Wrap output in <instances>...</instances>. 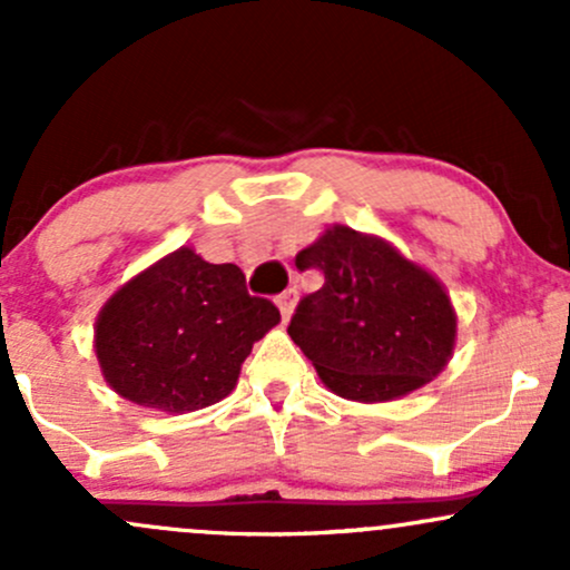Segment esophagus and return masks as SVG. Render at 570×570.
Wrapping results in <instances>:
<instances>
[{
    "instance_id": "1",
    "label": "esophagus",
    "mask_w": 570,
    "mask_h": 570,
    "mask_svg": "<svg viewBox=\"0 0 570 570\" xmlns=\"http://www.w3.org/2000/svg\"><path fill=\"white\" fill-rule=\"evenodd\" d=\"M294 303H297V292H294V289L281 292L278 297H276V305H278L281 316H284V322H289V316H292V311H294Z\"/></svg>"
}]
</instances>
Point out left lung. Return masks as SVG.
I'll return each instance as SVG.
<instances>
[{"label":"left lung","instance_id":"left-lung-1","mask_svg":"<svg viewBox=\"0 0 570 570\" xmlns=\"http://www.w3.org/2000/svg\"><path fill=\"white\" fill-rule=\"evenodd\" d=\"M324 286L299 299L289 337L337 396L389 402L426 385L455 348V311L444 286L389 240L330 227L297 254Z\"/></svg>","mask_w":570,"mask_h":570}]
</instances>
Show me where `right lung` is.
<instances>
[{
    "mask_svg": "<svg viewBox=\"0 0 570 570\" xmlns=\"http://www.w3.org/2000/svg\"><path fill=\"white\" fill-rule=\"evenodd\" d=\"M278 322L271 299L246 292L238 265L181 246L107 299L96 356L122 399L181 415L230 394L252 345Z\"/></svg>",
    "mask_w": 570,
    "mask_h": 570,
    "instance_id": "obj_1",
    "label": "right lung"
}]
</instances>
